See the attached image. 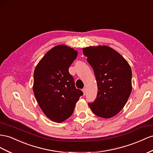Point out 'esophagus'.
<instances>
[{
    "instance_id": "esophagus-1",
    "label": "esophagus",
    "mask_w": 153,
    "mask_h": 153,
    "mask_svg": "<svg viewBox=\"0 0 153 153\" xmlns=\"http://www.w3.org/2000/svg\"><path fill=\"white\" fill-rule=\"evenodd\" d=\"M82 91H83V93H84V94L85 95V93H86V89L85 88L82 89Z\"/></svg>"
}]
</instances>
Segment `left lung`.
Here are the masks:
<instances>
[{
	"instance_id": "8db88e82",
	"label": "left lung",
	"mask_w": 153,
	"mask_h": 153,
	"mask_svg": "<svg viewBox=\"0 0 153 153\" xmlns=\"http://www.w3.org/2000/svg\"><path fill=\"white\" fill-rule=\"evenodd\" d=\"M93 69L98 85L94 102L88 105L93 113L104 118L117 115L126 105L132 91V71L119 53L107 46L83 48Z\"/></svg>"
}]
</instances>
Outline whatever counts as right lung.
I'll use <instances>...</instances> for the list:
<instances>
[{
    "mask_svg": "<svg viewBox=\"0 0 153 153\" xmlns=\"http://www.w3.org/2000/svg\"><path fill=\"white\" fill-rule=\"evenodd\" d=\"M78 52L65 45H58L48 51L34 71L33 93L46 116L60 123L71 116L75 104L83 94L75 88L69 68Z\"/></svg>",
    "mask_w": 153,
    "mask_h": 153,
    "instance_id": "obj_1",
    "label": "right lung"
}]
</instances>
